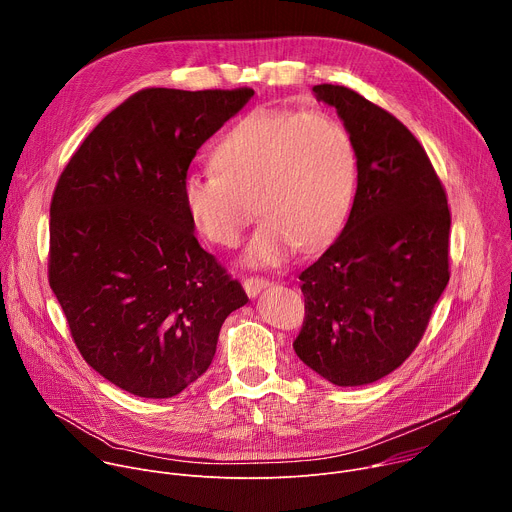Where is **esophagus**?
I'll list each match as a JSON object with an SVG mask.
<instances>
[{"label":"esophagus","mask_w":512,"mask_h":512,"mask_svg":"<svg viewBox=\"0 0 512 512\" xmlns=\"http://www.w3.org/2000/svg\"><path fill=\"white\" fill-rule=\"evenodd\" d=\"M243 287H245V291H247V296L255 298L257 294H261V291H263L265 287H269V281L263 279V277H247V279L243 281Z\"/></svg>","instance_id":"1"}]
</instances>
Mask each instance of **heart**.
Returning <instances> with one entry per match:
<instances>
[{"instance_id": "b5f03b06", "label": "heart", "mask_w": 512, "mask_h": 512, "mask_svg": "<svg viewBox=\"0 0 512 512\" xmlns=\"http://www.w3.org/2000/svg\"><path fill=\"white\" fill-rule=\"evenodd\" d=\"M212 166L216 172L186 174L184 206L198 231L227 249L241 243L255 210L263 214L245 251L253 267L281 263L296 245H326L352 206V141L320 109L251 111L218 141Z\"/></svg>"}]
</instances>
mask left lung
<instances>
[{"mask_svg": "<svg viewBox=\"0 0 512 512\" xmlns=\"http://www.w3.org/2000/svg\"><path fill=\"white\" fill-rule=\"evenodd\" d=\"M356 156V194L338 239L300 273V360L338 387L375 383L409 358L450 281V208L415 135L340 85H316Z\"/></svg>", "mask_w": 512, "mask_h": 512, "instance_id": "left-lung-1", "label": "left lung"}]
</instances>
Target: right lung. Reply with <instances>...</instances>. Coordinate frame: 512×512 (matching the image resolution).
I'll return each mask as SVG.
<instances>
[{
  "label": "right lung",
  "mask_w": 512,
  "mask_h": 512,
  "mask_svg": "<svg viewBox=\"0 0 512 512\" xmlns=\"http://www.w3.org/2000/svg\"><path fill=\"white\" fill-rule=\"evenodd\" d=\"M253 89H143L62 170L50 204L48 281L72 340L119 389L168 399L206 369L249 302L194 237L182 180L200 145Z\"/></svg>",
  "instance_id": "right-lung-1"
}]
</instances>
